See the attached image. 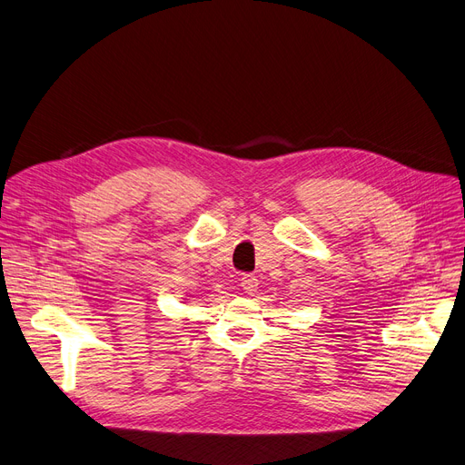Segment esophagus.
<instances>
[{
    "label": "esophagus",
    "instance_id": "1",
    "mask_svg": "<svg viewBox=\"0 0 465 465\" xmlns=\"http://www.w3.org/2000/svg\"><path fill=\"white\" fill-rule=\"evenodd\" d=\"M241 288L247 292V294H254V292L258 290V279L252 275V273H247V275H242L241 277Z\"/></svg>",
    "mask_w": 465,
    "mask_h": 465
}]
</instances>
